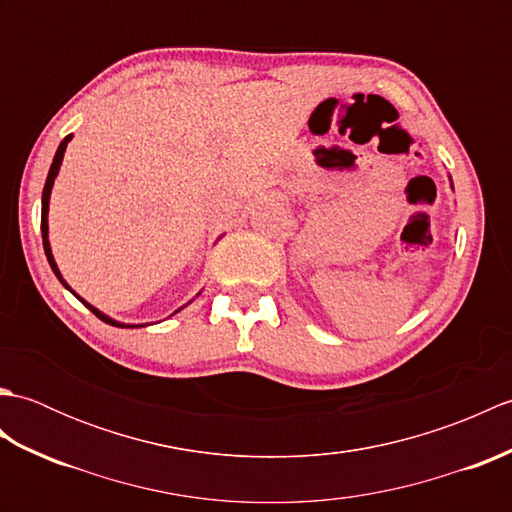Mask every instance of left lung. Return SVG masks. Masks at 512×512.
I'll list each match as a JSON object with an SVG mask.
<instances>
[{
  "mask_svg": "<svg viewBox=\"0 0 512 512\" xmlns=\"http://www.w3.org/2000/svg\"><path fill=\"white\" fill-rule=\"evenodd\" d=\"M449 182H451V176H449ZM451 189H453V182H451Z\"/></svg>",
  "mask_w": 512,
  "mask_h": 512,
  "instance_id": "obj_1",
  "label": "left lung"
}]
</instances>
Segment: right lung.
Returning <instances> with one entry per match:
<instances>
[{
	"label": "right lung",
	"instance_id": "right-lung-1",
	"mask_svg": "<svg viewBox=\"0 0 512 512\" xmlns=\"http://www.w3.org/2000/svg\"><path fill=\"white\" fill-rule=\"evenodd\" d=\"M72 140V134L70 136H65L63 140H61V145H59V149H57V154H54V158H52V165H50V171H48V178H46V184H43V193H41V237H43V250H46V257H48V264H50V268H52V273L57 275V279L61 281V284L68 288L72 295L79 299L85 308L88 310H92L96 317H99L101 321H105V323H110V325H116V328H145V325H149V323H123V321H116V319H112V317H107L105 312H101L99 308H94L92 303H88L85 301L83 297H79L76 295V292L70 288V284L68 281L63 279V275H61V270H59V266H57V262H54V255H52V248H50V239H48V211H50V195H52V187H54V180H57V176H59V169H61V162H63V154H65V147H68V143ZM200 295V292H198ZM195 295V297H198ZM193 301V299H191ZM189 301V303H191ZM184 306H187V303H184ZM182 306V308H184ZM182 308H178L176 312H180ZM173 312V314H176Z\"/></svg>",
	"mask_w": 512,
	"mask_h": 512
}]
</instances>
